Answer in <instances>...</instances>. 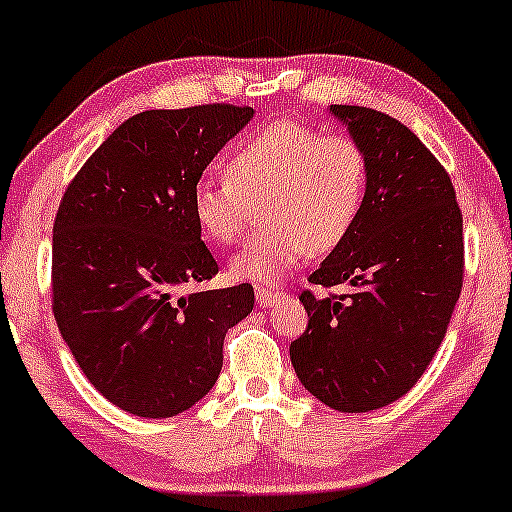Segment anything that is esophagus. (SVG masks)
<instances>
[{
  "instance_id": "1",
  "label": "esophagus",
  "mask_w": 512,
  "mask_h": 512,
  "mask_svg": "<svg viewBox=\"0 0 512 512\" xmlns=\"http://www.w3.org/2000/svg\"><path fill=\"white\" fill-rule=\"evenodd\" d=\"M279 296L281 293L267 289V286H260V289H257V305H260V308H269Z\"/></svg>"
}]
</instances>
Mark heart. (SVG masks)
Returning <instances> with one entry per match:
<instances>
[{"label":"heart","mask_w":512,"mask_h":512,"mask_svg":"<svg viewBox=\"0 0 512 512\" xmlns=\"http://www.w3.org/2000/svg\"><path fill=\"white\" fill-rule=\"evenodd\" d=\"M226 180L192 185L190 209L199 233L216 245L245 228L248 204H260L269 226L231 260V274L252 284H276L310 252L344 243L361 216L368 161L349 134H325L298 120H274L228 156Z\"/></svg>","instance_id":"obj_1"}]
</instances>
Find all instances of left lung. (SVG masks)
I'll return each instance as SVG.
<instances>
[{
    "mask_svg": "<svg viewBox=\"0 0 512 512\" xmlns=\"http://www.w3.org/2000/svg\"><path fill=\"white\" fill-rule=\"evenodd\" d=\"M330 113L366 154V199L308 279L349 291L301 293L310 320L289 354L310 395L361 414L407 395L436 356L462 291V214L445 168L409 127L358 105Z\"/></svg>",
    "mask_w": 512,
    "mask_h": 512,
    "instance_id": "1",
    "label": "left lung"
}]
</instances>
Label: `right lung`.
Returning <instances> with one entry per match:
<instances>
[{
  "mask_svg": "<svg viewBox=\"0 0 512 512\" xmlns=\"http://www.w3.org/2000/svg\"><path fill=\"white\" fill-rule=\"evenodd\" d=\"M255 115L236 105L146 110L110 134L64 192L52 226V310L88 383L115 407L168 419L219 380L223 337L252 313L250 284L219 274L192 185Z\"/></svg>",
  "mask_w": 512,
  "mask_h": 512,
  "instance_id": "add662e5",
  "label": "right lung"
}]
</instances>
